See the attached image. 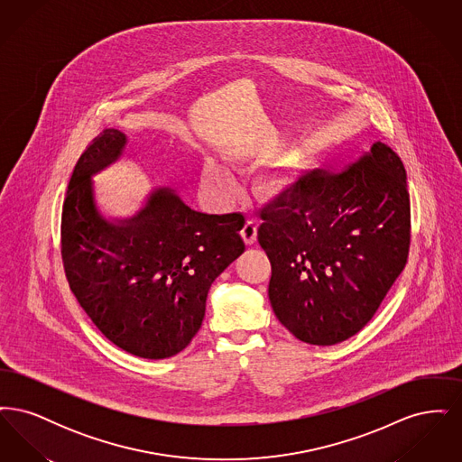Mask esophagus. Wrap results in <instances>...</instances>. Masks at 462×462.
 <instances>
[{"instance_id":"1","label":"esophagus","mask_w":462,"mask_h":462,"mask_svg":"<svg viewBox=\"0 0 462 462\" xmlns=\"http://www.w3.org/2000/svg\"><path fill=\"white\" fill-rule=\"evenodd\" d=\"M256 234H258V226H256V223L251 220L245 221L241 230V236L244 242H245L247 245H253V244L256 242Z\"/></svg>"}]
</instances>
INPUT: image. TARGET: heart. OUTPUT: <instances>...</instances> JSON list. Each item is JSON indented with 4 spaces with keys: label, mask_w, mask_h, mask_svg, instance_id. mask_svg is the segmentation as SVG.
Masks as SVG:
<instances>
[{
    "label": "heart",
    "mask_w": 462,
    "mask_h": 462,
    "mask_svg": "<svg viewBox=\"0 0 462 462\" xmlns=\"http://www.w3.org/2000/svg\"><path fill=\"white\" fill-rule=\"evenodd\" d=\"M230 159L239 162L244 159V152L234 151V152H230ZM200 185H202V190L206 192V196L217 204H226L230 199L236 196V190H237V181H236L234 173L213 157H208L202 164ZM286 181L279 175L268 173L258 180V192H260V196L266 199L282 194L286 190Z\"/></svg>",
    "instance_id": "obj_1"
}]
</instances>
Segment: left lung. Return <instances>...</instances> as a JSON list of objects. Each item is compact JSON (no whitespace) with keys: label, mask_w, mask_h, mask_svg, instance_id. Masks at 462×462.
<instances>
[{"label":"left lung","mask_w":462,"mask_h":462,"mask_svg":"<svg viewBox=\"0 0 462 462\" xmlns=\"http://www.w3.org/2000/svg\"><path fill=\"white\" fill-rule=\"evenodd\" d=\"M260 217L270 305L308 345L330 346L364 329L407 263V173L381 142L337 175L301 178Z\"/></svg>","instance_id":"left-lung-1"}]
</instances>
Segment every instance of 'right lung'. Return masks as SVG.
<instances>
[{"label": "right lung", "mask_w": 462, "mask_h": 462, "mask_svg": "<svg viewBox=\"0 0 462 462\" xmlns=\"http://www.w3.org/2000/svg\"><path fill=\"white\" fill-rule=\"evenodd\" d=\"M128 136L104 130L81 154L62 209V260L78 303L125 352L168 358L198 334L208 291L245 245L241 213L206 215L154 187L125 218L102 213L93 176L117 162Z\"/></svg>", "instance_id": "1"}]
</instances>
